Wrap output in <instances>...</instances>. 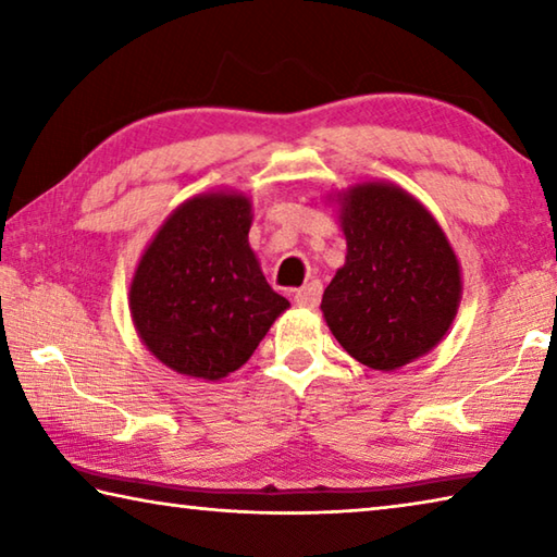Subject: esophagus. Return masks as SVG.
I'll return each instance as SVG.
<instances>
[{
	"instance_id": "1",
	"label": "esophagus",
	"mask_w": 557,
	"mask_h": 557,
	"mask_svg": "<svg viewBox=\"0 0 557 557\" xmlns=\"http://www.w3.org/2000/svg\"><path fill=\"white\" fill-rule=\"evenodd\" d=\"M319 299H322V282H319V280L307 282L305 287L295 292V301L299 307L312 309V307L319 305Z\"/></svg>"
}]
</instances>
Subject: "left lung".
<instances>
[{"mask_svg":"<svg viewBox=\"0 0 557 557\" xmlns=\"http://www.w3.org/2000/svg\"><path fill=\"white\" fill-rule=\"evenodd\" d=\"M338 206L346 262L324 289V319L358 363L395 371L435 348L455 322L457 256L425 206L395 184H356Z\"/></svg>","mask_w":557,"mask_h":557,"instance_id":"8db88e82","label":"left lung"}]
</instances>
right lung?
Returning <instances> with one entry per match:
<instances>
[{
    "mask_svg": "<svg viewBox=\"0 0 557 557\" xmlns=\"http://www.w3.org/2000/svg\"><path fill=\"white\" fill-rule=\"evenodd\" d=\"M248 196L211 191L169 215L129 285L139 338L169 369L219 381L238 371L289 301L248 243Z\"/></svg>",
    "mask_w": 557,
    "mask_h": 557,
    "instance_id": "obj_1",
    "label": "right lung"
}]
</instances>
